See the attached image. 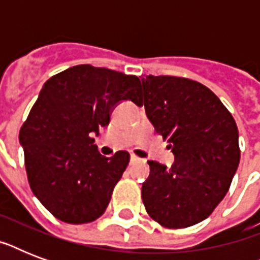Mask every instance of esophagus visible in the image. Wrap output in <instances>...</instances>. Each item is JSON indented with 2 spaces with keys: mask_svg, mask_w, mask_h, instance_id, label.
I'll return each instance as SVG.
<instances>
[{
  "mask_svg": "<svg viewBox=\"0 0 260 260\" xmlns=\"http://www.w3.org/2000/svg\"><path fill=\"white\" fill-rule=\"evenodd\" d=\"M143 159L136 156V155H131V165H135V163H142Z\"/></svg>",
  "mask_w": 260,
  "mask_h": 260,
  "instance_id": "1",
  "label": "esophagus"
}]
</instances>
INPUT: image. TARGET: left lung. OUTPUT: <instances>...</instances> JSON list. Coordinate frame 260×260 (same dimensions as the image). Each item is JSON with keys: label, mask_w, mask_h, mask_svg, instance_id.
<instances>
[{"label": "left lung", "mask_w": 260, "mask_h": 260, "mask_svg": "<svg viewBox=\"0 0 260 260\" xmlns=\"http://www.w3.org/2000/svg\"><path fill=\"white\" fill-rule=\"evenodd\" d=\"M147 117L170 143L169 169L150 160L142 186L150 217L166 228H186L209 217L225 197L240 160L239 131L230 110L202 83L181 77L142 79Z\"/></svg>", "instance_id": "1"}]
</instances>
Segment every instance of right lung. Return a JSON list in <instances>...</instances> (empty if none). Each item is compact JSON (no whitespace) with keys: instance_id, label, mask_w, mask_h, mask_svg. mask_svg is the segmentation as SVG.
I'll use <instances>...</instances> for the list:
<instances>
[{"instance_id":"obj_1","label":"right lung","mask_w":260,"mask_h":260,"mask_svg":"<svg viewBox=\"0 0 260 260\" xmlns=\"http://www.w3.org/2000/svg\"><path fill=\"white\" fill-rule=\"evenodd\" d=\"M142 98L140 79L79 64L51 77L20 129L30 190L51 214L86 224L105 212L129 154L106 158L91 135L109 124L120 101Z\"/></svg>"}]
</instances>
